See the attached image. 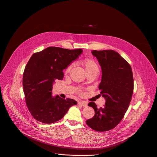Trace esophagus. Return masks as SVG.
Segmentation results:
<instances>
[{"instance_id":"1","label":"esophagus","mask_w":157,"mask_h":157,"mask_svg":"<svg viewBox=\"0 0 157 157\" xmlns=\"http://www.w3.org/2000/svg\"><path fill=\"white\" fill-rule=\"evenodd\" d=\"M78 104L81 105L83 107H87V102L86 101H80L78 102Z\"/></svg>"}]
</instances>
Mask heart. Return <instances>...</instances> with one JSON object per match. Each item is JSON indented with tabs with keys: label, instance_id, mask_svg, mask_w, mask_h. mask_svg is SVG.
I'll use <instances>...</instances> for the list:
<instances>
[{
	"label": "heart",
	"instance_id": "obj_1",
	"mask_svg": "<svg viewBox=\"0 0 157 157\" xmlns=\"http://www.w3.org/2000/svg\"><path fill=\"white\" fill-rule=\"evenodd\" d=\"M82 64L84 66L86 72L98 70V66L97 64L96 63V62L94 60H93L91 59L86 58V59H83L82 61ZM71 68V66L68 67V68H66V70L64 71L65 74L68 73L70 71Z\"/></svg>",
	"mask_w": 157,
	"mask_h": 157
}]
</instances>
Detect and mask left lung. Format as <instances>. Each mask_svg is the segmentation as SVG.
<instances>
[{
    "label": "left lung",
    "mask_w": 157,
    "mask_h": 157,
    "mask_svg": "<svg viewBox=\"0 0 157 157\" xmlns=\"http://www.w3.org/2000/svg\"><path fill=\"white\" fill-rule=\"evenodd\" d=\"M91 53L101 67L99 89L105 103L98 109L94 102H89L88 105L94 109L95 114L86 122L96 131L105 132L116 127L128 109L133 91V74L130 65L117 52L108 50Z\"/></svg>",
    "instance_id": "left-lung-1"
}]
</instances>
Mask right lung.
<instances>
[{
    "label": "right lung",
    "instance_id": "add662e5",
    "mask_svg": "<svg viewBox=\"0 0 157 157\" xmlns=\"http://www.w3.org/2000/svg\"><path fill=\"white\" fill-rule=\"evenodd\" d=\"M82 50H68L51 47L34 53L27 63L23 75L26 104L35 119L44 124L61 119L77 102L52 96L53 84L62 80L67 68L82 53Z\"/></svg>",
    "mask_w": 157,
    "mask_h": 157
}]
</instances>
